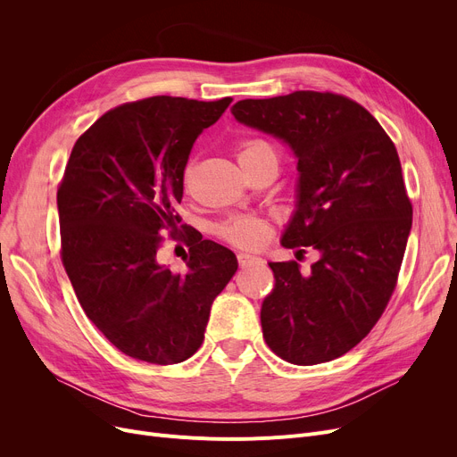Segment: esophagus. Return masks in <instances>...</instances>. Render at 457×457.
I'll return each mask as SVG.
<instances>
[{"instance_id": "1", "label": "esophagus", "mask_w": 457, "mask_h": 457, "mask_svg": "<svg viewBox=\"0 0 457 457\" xmlns=\"http://www.w3.org/2000/svg\"><path fill=\"white\" fill-rule=\"evenodd\" d=\"M237 261H238V267H241V269L255 267V265H261V262H262L261 257L250 255V253H238V255H237Z\"/></svg>"}]
</instances>
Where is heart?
<instances>
[{
	"instance_id": "heart-1",
	"label": "heart",
	"mask_w": 457,
	"mask_h": 457,
	"mask_svg": "<svg viewBox=\"0 0 457 457\" xmlns=\"http://www.w3.org/2000/svg\"><path fill=\"white\" fill-rule=\"evenodd\" d=\"M255 152L276 154V148L269 140L250 138L241 144V154H238V157L243 159ZM192 183H195V162L188 161L183 168V176H181V187H183L185 195H190L192 192ZM214 231L224 243H228L235 248L253 250V248H259L267 243V238L270 235V226L265 219H261V216L237 214V216H229L228 220L220 222L219 226H216Z\"/></svg>"
}]
</instances>
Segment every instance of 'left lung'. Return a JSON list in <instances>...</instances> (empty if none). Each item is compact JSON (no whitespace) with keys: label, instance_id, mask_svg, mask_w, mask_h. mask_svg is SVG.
<instances>
[{"label":"left lung","instance_id":"left-lung-1","mask_svg":"<svg viewBox=\"0 0 457 457\" xmlns=\"http://www.w3.org/2000/svg\"><path fill=\"white\" fill-rule=\"evenodd\" d=\"M231 112L293 148L298 205L281 245L322 255L309 274L296 261L269 262L276 287L261 307L262 337L293 365L331 361L367 337L395 293L413 222L398 152L343 94L296 90Z\"/></svg>","mask_w":457,"mask_h":457}]
</instances>
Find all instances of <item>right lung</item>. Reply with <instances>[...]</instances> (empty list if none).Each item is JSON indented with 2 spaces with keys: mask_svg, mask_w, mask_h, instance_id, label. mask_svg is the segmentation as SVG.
I'll return each instance as SVG.
<instances>
[{
  "mask_svg": "<svg viewBox=\"0 0 457 457\" xmlns=\"http://www.w3.org/2000/svg\"><path fill=\"white\" fill-rule=\"evenodd\" d=\"M233 98L152 96L118 105L78 138L57 188L61 259L76 296L105 337L154 365L181 363L204 343L212 300L237 272L231 250L182 224L187 275L156 261L181 216L192 144Z\"/></svg>",
  "mask_w": 457,
  "mask_h": 457,
  "instance_id": "add662e5",
  "label": "right lung"
}]
</instances>
